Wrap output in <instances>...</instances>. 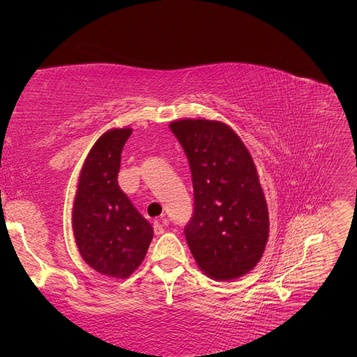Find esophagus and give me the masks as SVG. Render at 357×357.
<instances>
[{
  "instance_id": "esophagus-1",
  "label": "esophagus",
  "mask_w": 357,
  "mask_h": 357,
  "mask_svg": "<svg viewBox=\"0 0 357 357\" xmlns=\"http://www.w3.org/2000/svg\"><path fill=\"white\" fill-rule=\"evenodd\" d=\"M153 229H155V234H156V235H162V234H164V222H162V220H155Z\"/></svg>"
}]
</instances>
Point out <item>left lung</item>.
<instances>
[{"instance_id": "8db88e82", "label": "left lung", "mask_w": 357, "mask_h": 357, "mask_svg": "<svg viewBox=\"0 0 357 357\" xmlns=\"http://www.w3.org/2000/svg\"><path fill=\"white\" fill-rule=\"evenodd\" d=\"M189 159L195 211L185 228L198 268L218 282L250 273L269 235L253 158L231 126L208 119L169 123Z\"/></svg>"}]
</instances>
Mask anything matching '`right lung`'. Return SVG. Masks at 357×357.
<instances>
[{"label":"right lung","instance_id":"1","mask_svg":"<svg viewBox=\"0 0 357 357\" xmlns=\"http://www.w3.org/2000/svg\"><path fill=\"white\" fill-rule=\"evenodd\" d=\"M131 128L102 134L86 158L73 204V232L83 261L96 273L128 278L144 261L153 228L117 185Z\"/></svg>","mask_w":357,"mask_h":357}]
</instances>
